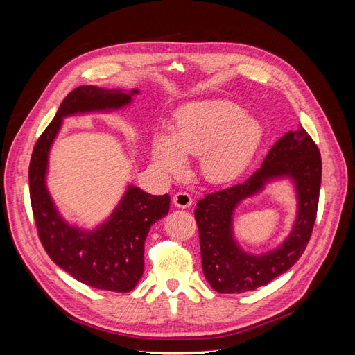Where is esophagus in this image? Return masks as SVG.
<instances>
[{
	"label": "esophagus",
	"mask_w": 355,
	"mask_h": 355,
	"mask_svg": "<svg viewBox=\"0 0 355 355\" xmlns=\"http://www.w3.org/2000/svg\"><path fill=\"white\" fill-rule=\"evenodd\" d=\"M173 204L179 209H188L192 206V197L188 192H178L173 197Z\"/></svg>",
	"instance_id": "esophagus-1"
}]
</instances>
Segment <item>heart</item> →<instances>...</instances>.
I'll use <instances>...</instances> for the list:
<instances>
[{
  "instance_id": "1",
  "label": "heart",
  "mask_w": 355,
  "mask_h": 355,
  "mask_svg": "<svg viewBox=\"0 0 355 355\" xmlns=\"http://www.w3.org/2000/svg\"><path fill=\"white\" fill-rule=\"evenodd\" d=\"M263 141L262 123L230 101H202L179 108L171 135L157 132L149 151L158 170L180 176L187 157H200L201 173L214 185L237 180L250 167Z\"/></svg>"
}]
</instances>
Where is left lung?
<instances>
[{
    "label": "left lung",
    "instance_id": "obj_1",
    "mask_svg": "<svg viewBox=\"0 0 355 355\" xmlns=\"http://www.w3.org/2000/svg\"><path fill=\"white\" fill-rule=\"evenodd\" d=\"M288 181L297 198L293 230L274 250L244 251L233 228L239 204L270 184ZM321 185V157L302 125L287 132L270 149L259 170L240 185L207 194L194 211L198 225L201 265L209 284L219 293H244L271 283L302 256L315 222Z\"/></svg>",
    "mask_w": 355,
    "mask_h": 355
}]
</instances>
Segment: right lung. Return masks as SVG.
Listing matches in <instances>:
<instances>
[{"label": "right lung", "mask_w": 355, "mask_h": 355, "mask_svg": "<svg viewBox=\"0 0 355 355\" xmlns=\"http://www.w3.org/2000/svg\"><path fill=\"white\" fill-rule=\"evenodd\" d=\"M137 94V89H75L40 136L29 163L32 211L47 254L75 280L110 292H130L141 280L145 240L153 225L167 216L170 196H151L128 184L110 216L92 228L78 227L65 219L50 194V151L67 118L120 112L133 105Z\"/></svg>", "instance_id": "add662e5"}]
</instances>
